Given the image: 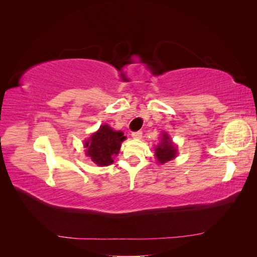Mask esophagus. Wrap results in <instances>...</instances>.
I'll use <instances>...</instances> for the list:
<instances>
[{
  "mask_svg": "<svg viewBox=\"0 0 257 257\" xmlns=\"http://www.w3.org/2000/svg\"><path fill=\"white\" fill-rule=\"evenodd\" d=\"M132 137H133L134 139H139V138H142V137H143V132H141V131L133 132V133H132Z\"/></svg>",
  "mask_w": 257,
  "mask_h": 257,
  "instance_id": "obj_1",
  "label": "esophagus"
}]
</instances>
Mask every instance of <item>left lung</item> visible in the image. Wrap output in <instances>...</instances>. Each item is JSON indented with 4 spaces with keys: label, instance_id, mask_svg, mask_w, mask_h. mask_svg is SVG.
<instances>
[{
    "label": "left lung",
    "instance_id": "1",
    "mask_svg": "<svg viewBox=\"0 0 257 257\" xmlns=\"http://www.w3.org/2000/svg\"><path fill=\"white\" fill-rule=\"evenodd\" d=\"M154 151V157L157 158L160 164H164V163L174 160L178 154L177 146L173 143L172 138L165 132L162 134L161 143L155 147Z\"/></svg>",
    "mask_w": 257,
    "mask_h": 257
}]
</instances>
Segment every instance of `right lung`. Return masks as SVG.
<instances>
[{"label": "right lung", "mask_w": 257, "mask_h": 257, "mask_svg": "<svg viewBox=\"0 0 257 257\" xmlns=\"http://www.w3.org/2000/svg\"><path fill=\"white\" fill-rule=\"evenodd\" d=\"M125 138L122 132L113 131L108 124H103L84 143V148H87L85 155L98 166L110 165Z\"/></svg>", "instance_id": "1"}]
</instances>
